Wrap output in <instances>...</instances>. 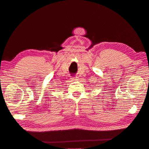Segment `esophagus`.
<instances>
[{"instance_id":"1","label":"esophagus","mask_w":149,"mask_h":149,"mask_svg":"<svg viewBox=\"0 0 149 149\" xmlns=\"http://www.w3.org/2000/svg\"><path fill=\"white\" fill-rule=\"evenodd\" d=\"M71 79L72 80H74V81H77V80H78V79H77V78H72Z\"/></svg>"}]
</instances>
